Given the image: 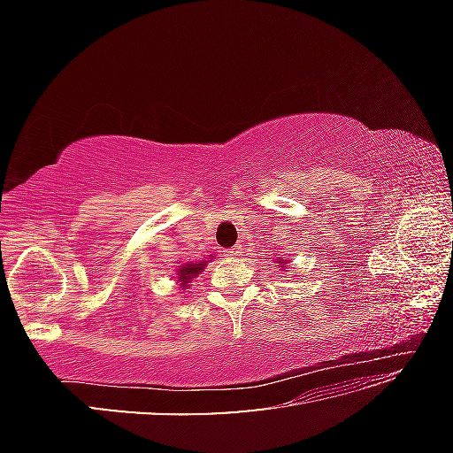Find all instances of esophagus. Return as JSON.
Returning a JSON list of instances; mask_svg holds the SVG:
<instances>
[{
    "instance_id": "obj_1",
    "label": "esophagus",
    "mask_w": 453,
    "mask_h": 453,
    "mask_svg": "<svg viewBox=\"0 0 453 453\" xmlns=\"http://www.w3.org/2000/svg\"><path fill=\"white\" fill-rule=\"evenodd\" d=\"M225 253H226V257H230V258H236V257H240V255L243 253V245L236 243V245H234V248H230V250H226Z\"/></svg>"
}]
</instances>
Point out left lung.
I'll return each mask as SVG.
<instances>
[{"instance_id": "left-lung-1", "label": "left lung", "mask_w": 453, "mask_h": 453, "mask_svg": "<svg viewBox=\"0 0 453 453\" xmlns=\"http://www.w3.org/2000/svg\"><path fill=\"white\" fill-rule=\"evenodd\" d=\"M276 265H278L280 270H285V266L289 265V260H287L285 257H278V258H276Z\"/></svg>"}]
</instances>
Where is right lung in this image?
<instances>
[{"label": "right lung", "instance_id": "right-lung-1", "mask_svg": "<svg viewBox=\"0 0 453 453\" xmlns=\"http://www.w3.org/2000/svg\"><path fill=\"white\" fill-rule=\"evenodd\" d=\"M210 258H215V257L210 255ZM208 263H210L208 258L198 260V263H183L180 268L175 270V276H173L175 283H180L181 289H187L188 283L193 281V278H196L198 273L203 272V268H205V265H208Z\"/></svg>", "mask_w": 453, "mask_h": 453}]
</instances>
